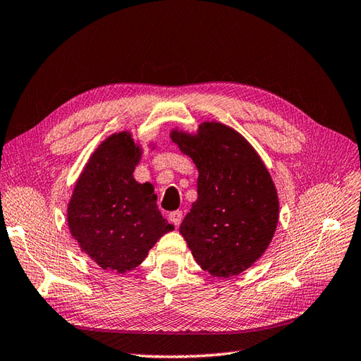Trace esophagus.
Instances as JSON below:
<instances>
[{
  "instance_id": "34e87169",
  "label": "esophagus",
  "mask_w": 361,
  "mask_h": 361,
  "mask_svg": "<svg viewBox=\"0 0 361 361\" xmlns=\"http://www.w3.org/2000/svg\"><path fill=\"white\" fill-rule=\"evenodd\" d=\"M169 219L176 226H179L180 222H182V219H183V213H182V211H179V209L178 211H173V213H170Z\"/></svg>"
}]
</instances>
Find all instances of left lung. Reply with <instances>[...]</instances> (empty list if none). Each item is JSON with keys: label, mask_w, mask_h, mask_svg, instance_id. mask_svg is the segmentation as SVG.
I'll return each instance as SVG.
<instances>
[{"label": "left lung", "mask_w": 361, "mask_h": 361, "mask_svg": "<svg viewBox=\"0 0 361 361\" xmlns=\"http://www.w3.org/2000/svg\"><path fill=\"white\" fill-rule=\"evenodd\" d=\"M170 136L199 171L197 199L179 231L202 269L239 276L274 237L280 208L274 180L256 148L222 122H202L195 133L176 127Z\"/></svg>", "instance_id": "obj_1"}]
</instances>
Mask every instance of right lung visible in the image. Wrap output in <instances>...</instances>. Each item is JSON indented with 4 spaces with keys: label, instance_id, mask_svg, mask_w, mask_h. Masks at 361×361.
<instances>
[{
    "label": "right lung",
    "instance_id": "obj_1",
    "mask_svg": "<svg viewBox=\"0 0 361 361\" xmlns=\"http://www.w3.org/2000/svg\"><path fill=\"white\" fill-rule=\"evenodd\" d=\"M152 150L156 144L150 142ZM140 140L128 130L105 137L90 154L67 204L70 234L104 271L126 274L174 230L157 208L154 187L135 179Z\"/></svg>",
    "mask_w": 361,
    "mask_h": 361
}]
</instances>
